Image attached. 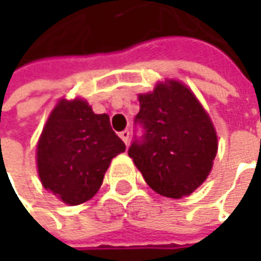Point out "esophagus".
Returning a JSON list of instances; mask_svg holds the SVG:
<instances>
[{
  "instance_id": "34e87169",
  "label": "esophagus",
  "mask_w": 261,
  "mask_h": 261,
  "mask_svg": "<svg viewBox=\"0 0 261 261\" xmlns=\"http://www.w3.org/2000/svg\"><path fill=\"white\" fill-rule=\"evenodd\" d=\"M119 136H120V138H122V141H123V142H125L126 145H127V144H129V136H130V132H129V130H127V129H125V130H122V132H120V134H119Z\"/></svg>"
}]
</instances>
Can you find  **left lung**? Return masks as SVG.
<instances>
[{
	"label": "left lung",
	"mask_w": 261,
	"mask_h": 261,
	"mask_svg": "<svg viewBox=\"0 0 261 261\" xmlns=\"http://www.w3.org/2000/svg\"><path fill=\"white\" fill-rule=\"evenodd\" d=\"M134 123L142 135H135L127 154L152 190L180 199L205 181L218 138L205 109L187 87L167 81L139 95Z\"/></svg>",
	"instance_id": "left-lung-1"
}]
</instances>
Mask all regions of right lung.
Instances as JSON below:
<instances>
[{"mask_svg": "<svg viewBox=\"0 0 261 261\" xmlns=\"http://www.w3.org/2000/svg\"><path fill=\"white\" fill-rule=\"evenodd\" d=\"M126 145L107 115H95L84 100H61L37 144V170L45 189L68 205L98 192L112 158Z\"/></svg>", "mask_w": 261, "mask_h": 261, "instance_id": "add662e5", "label": "right lung"}]
</instances>
